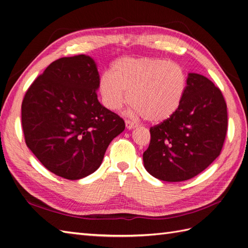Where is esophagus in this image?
I'll use <instances>...</instances> for the list:
<instances>
[{"mask_svg":"<svg viewBox=\"0 0 248 248\" xmlns=\"http://www.w3.org/2000/svg\"><path fill=\"white\" fill-rule=\"evenodd\" d=\"M125 124H126L127 129H133V128H136V127L138 126V125H137V123H134V122L130 121V120H126V121H125Z\"/></svg>","mask_w":248,"mask_h":248,"instance_id":"1","label":"esophagus"}]
</instances>
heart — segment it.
I'll return each instance as SVG.
<instances>
[{"instance_id": "b5f03b06", "label": "heart", "mask_w": 248, "mask_h": 248, "mask_svg": "<svg viewBox=\"0 0 248 248\" xmlns=\"http://www.w3.org/2000/svg\"><path fill=\"white\" fill-rule=\"evenodd\" d=\"M186 86L187 76L181 66L151 57L118 59L111 72H104L99 79L102 101L108 109L117 110L129 99L134 111L153 123L175 114Z\"/></svg>"}]
</instances>
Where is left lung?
Wrapping results in <instances>:
<instances>
[{"label":"left lung","instance_id":"8db88e82","mask_svg":"<svg viewBox=\"0 0 248 248\" xmlns=\"http://www.w3.org/2000/svg\"><path fill=\"white\" fill-rule=\"evenodd\" d=\"M227 130L221 91L204 76L189 73L178 110L150 128L151 140L142 154L145 169L167 182L196 177L219 156Z\"/></svg>","mask_w":248,"mask_h":248}]
</instances>
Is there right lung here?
<instances>
[{
	"instance_id": "obj_1",
	"label": "right lung",
	"mask_w": 248,
	"mask_h": 248,
	"mask_svg": "<svg viewBox=\"0 0 248 248\" xmlns=\"http://www.w3.org/2000/svg\"><path fill=\"white\" fill-rule=\"evenodd\" d=\"M99 73L85 55L58 59L29 87L21 103L28 148L49 171L78 180L100 167L124 120L97 99Z\"/></svg>"
}]
</instances>
